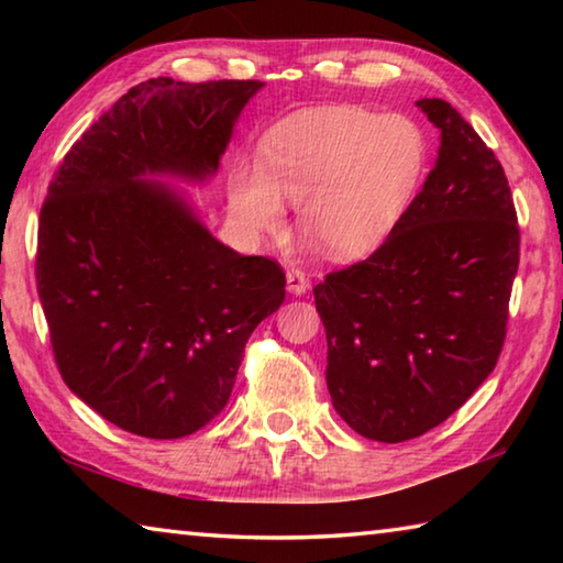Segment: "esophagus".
Masks as SVG:
<instances>
[{"mask_svg":"<svg viewBox=\"0 0 563 563\" xmlns=\"http://www.w3.org/2000/svg\"><path fill=\"white\" fill-rule=\"evenodd\" d=\"M285 283H288V292L292 295H302L305 290H308V275H305L302 271H288L285 273Z\"/></svg>","mask_w":563,"mask_h":563,"instance_id":"34e87169","label":"esophagus"}]
</instances>
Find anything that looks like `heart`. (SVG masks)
Wrapping results in <instances>:
<instances>
[{
    "label": "heart",
    "instance_id": "1",
    "mask_svg": "<svg viewBox=\"0 0 563 563\" xmlns=\"http://www.w3.org/2000/svg\"><path fill=\"white\" fill-rule=\"evenodd\" d=\"M427 161V133L402 113L355 103L300 111L265 136L258 164L233 170L228 208L235 225L258 241L283 235L285 203L298 206L300 225L332 258L357 261L405 223Z\"/></svg>",
    "mask_w": 563,
    "mask_h": 563
}]
</instances>
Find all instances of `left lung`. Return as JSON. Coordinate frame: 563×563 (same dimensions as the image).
I'll use <instances>...</instances> for the list:
<instances>
[{"label":"left lung","mask_w":563,"mask_h":563,"mask_svg":"<svg viewBox=\"0 0 563 563\" xmlns=\"http://www.w3.org/2000/svg\"><path fill=\"white\" fill-rule=\"evenodd\" d=\"M417 107L440 129L412 211L367 261L318 283L335 412L375 442L430 432L497 365L519 268V225L494 151L442 99Z\"/></svg>","instance_id":"1"}]
</instances>
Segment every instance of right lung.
<instances>
[{"label":"right lung","mask_w":563,"mask_h":563,"mask_svg":"<svg viewBox=\"0 0 563 563\" xmlns=\"http://www.w3.org/2000/svg\"><path fill=\"white\" fill-rule=\"evenodd\" d=\"M263 81H141L64 156L40 216L36 290L56 365L111 424L194 434L225 407L285 275L203 225L186 190L218 174Z\"/></svg>","instance_id":"right-lung-1"}]
</instances>
